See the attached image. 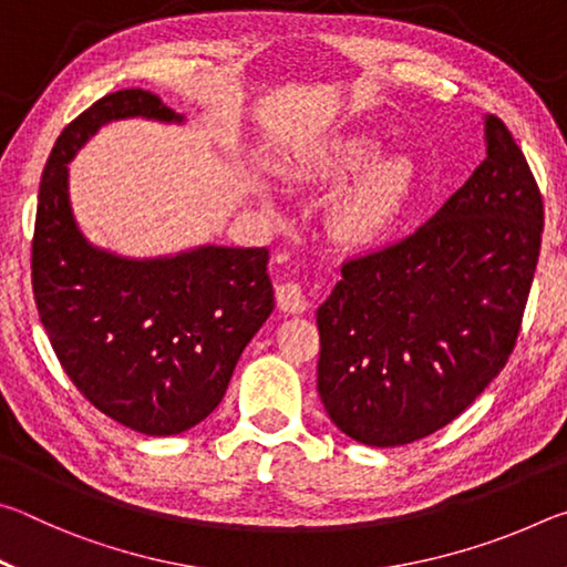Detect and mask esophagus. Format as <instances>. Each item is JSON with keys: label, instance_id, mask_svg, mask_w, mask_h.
<instances>
[{"label": "esophagus", "instance_id": "34e87169", "mask_svg": "<svg viewBox=\"0 0 567 567\" xmlns=\"http://www.w3.org/2000/svg\"><path fill=\"white\" fill-rule=\"evenodd\" d=\"M277 305L280 310L292 312V315H302L307 307H310V300H307L300 282H282L277 285Z\"/></svg>", "mask_w": 567, "mask_h": 567}]
</instances>
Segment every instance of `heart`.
Returning a JSON list of instances; mask_svg holds the SVG:
<instances>
[{
	"label": "heart",
	"instance_id": "heart-1",
	"mask_svg": "<svg viewBox=\"0 0 567 567\" xmlns=\"http://www.w3.org/2000/svg\"><path fill=\"white\" fill-rule=\"evenodd\" d=\"M378 155V142L372 137H348L330 152L307 162L297 175L300 177H344L360 169ZM415 162L405 155L382 157L362 172L352 185L342 192L332 207V229L344 243H370L378 239L405 209L415 189Z\"/></svg>",
	"mask_w": 567,
	"mask_h": 567
}]
</instances>
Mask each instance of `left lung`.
Returning <instances> with one entry per match:
<instances>
[{"mask_svg":"<svg viewBox=\"0 0 567 567\" xmlns=\"http://www.w3.org/2000/svg\"><path fill=\"white\" fill-rule=\"evenodd\" d=\"M485 145L480 167L425 225L342 262L320 305V400L362 445H408L445 427L515 348L543 197L495 114L485 117Z\"/></svg>","mask_w":567,"mask_h":567,"instance_id":"8db88e82","label":"left lung"}]
</instances>
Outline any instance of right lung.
<instances>
[{"label":"right lung","instance_id":"obj_1","mask_svg":"<svg viewBox=\"0 0 567 567\" xmlns=\"http://www.w3.org/2000/svg\"><path fill=\"white\" fill-rule=\"evenodd\" d=\"M124 117L182 122L157 94L120 90L66 124L42 172L32 290L74 388L120 425L162 437L195 427L223 402L275 290L267 247L205 245L127 260L82 237L66 162L102 124Z\"/></svg>","mask_w":567,"mask_h":567}]
</instances>
